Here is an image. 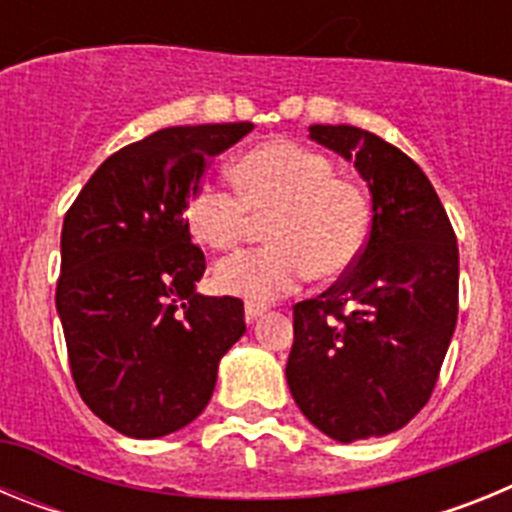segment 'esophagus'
Wrapping results in <instances>:
<instances>
[{
    "label": "esophagus",
    "instance_id": "34e87169",
    "mask_svg": "<svg viewBox=\"0 0 512 512\" xmlns=\"http://www.w3.org/2000/svg\"><path fill=\"white\" fill-rule=\"evenodd\" d=\"M266 307L259 305V302H246V323H253V320L259 318V315H264Z\"/></svg>",
    "mask_w": 512,
    "mask_h": 512
}]
</instances>
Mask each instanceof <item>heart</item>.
<instances>
[{
  "mask_svg": "<svg viewBox=\"0 0 512 512\" xmlns=\"http://www.w3.org/2000/svg\"><path fill=\"white\" fill-rule=\"evenodd\" d=\"M235 189L200 184L184 220L194 241L230 251L246 238L253 215L266 220L271 243L235 253L215 269V287L248 302H269L305 282L336 279L364 253L372 230V200L359 182L338 176L325 153L297 140L274 138L233 164Z\"/></svg>",
  "mask_w": 512,
  "mask_h": 512,
  "instance_id": "b5f03b06",
  "label": "heart"
}]
</instances>
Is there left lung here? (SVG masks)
I'll return each mask as SVG.
<instances>
[{"label": "left lung", "mask_w": 512, "mask_h": 512, "mask_svg": "<svg viewBox=\"0 0 512 512\" xmlns=\"http://www.w3.org/2000/svg\"><path fill=\"white\" fill-rule=\"evenodd\" d=\"M310 138L354 158L372 192L364 253L295 312L287 382L297 408L336 441L377 438L431 400L459 315V246L413 158L354 125H312Z\"/></svg>", "instance_id": "obj_1"}]
</instances>
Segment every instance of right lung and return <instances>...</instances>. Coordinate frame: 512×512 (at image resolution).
Listing matches in <instances>:
<instances>
[{"label": "right lung", "instance_id": "obj_1", "mask_svg": "<svg viewBox=\"0 0 512 512\" xmlns=\"http://www.w3.org/2000/svg\"><path fill=\"white\" fill-rule=\"evenodd\" d=\"M251 122L164 128L112 153L63 217L61 315L71 377L97 418L130 438L192 423L217 364L246 333L238 297H202L205 253L184 220L207 158Z\"/></svg>", "mask_w": 512, "mask_h": 512}]
</instances>
